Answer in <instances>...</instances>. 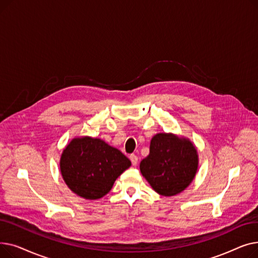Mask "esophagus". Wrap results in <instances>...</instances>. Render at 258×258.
Segmentation results:
<instances>
[{"label":"esophagus","instance_id":"34e87169","mask_svg":"<svg viewBox=\"0 0 258 258\" xmlns=\"http://www.w3.org/2000/svg\"><path fill=\"white\" fill-rule=\"evenodd\" d=\"M130 159H131V161H132V164H133V165H137V163H138V156H137V155L132 154V155L130 156Z\"/></svg>","mask_w":258,"mask_h":258}]
</instances>
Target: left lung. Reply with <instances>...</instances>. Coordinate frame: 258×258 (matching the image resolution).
Listing matches in <instances>:
<instances>
[{
  "mask_svg": "<svg viewBox=\"0 0 258 258\" xmlns=\"http://www.w3.org/2000/svg\"><path fill=\"white\" fill-rule=\"evenodd\" d=\"M198 166V152L190 140L159 133L152 138L150 155L141 161L140 170L156 192L172 197L192 182Z\"/></svg>",
  "mask_w": 258,
  "mask_h": 258,
  "instance_id": "8db88e82",
  "label": "left lung"
}]
</instances>
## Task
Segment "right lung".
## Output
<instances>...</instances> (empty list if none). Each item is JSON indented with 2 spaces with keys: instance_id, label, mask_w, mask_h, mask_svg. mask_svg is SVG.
<instances>
[{
  "instance_id": "right-lung-1",
  "label": "right lung",
  "mask_w": 258,
  "mask_h": 258,
  "mask_svg": "<svg viewBox=\"0 0 258 258\" xmlns=\"http://www.w3.org/2000/svg\"><path fill=\"white\" fill-rule=\"evenodd\" d=\"M131 165V161L117 148L92 137L72 139L62 151L59 162L64 183L86 200L105 196Z\"/></svg>"
}]
</instances>
